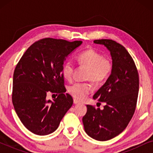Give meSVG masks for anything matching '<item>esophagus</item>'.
Masks as SVG:
<instances>
[{"label": "esophagus", "mask_w": 153, "mask_h": 153, "mask_svg": "<svg viewBox=\"0 0 153 153\" xmlns=\"http://www.w3.org/2000/svg\"><path fill=\"white\" fill-rule=\"evenodd\" d=\"M74 104H80V102L78 101V100L76 99H74Z\"/></svg>", "instance_id": "esophagus-1"}]
</instances>
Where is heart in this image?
<instances>
[{
    "label": "heart",
    "mask_w": 153,
    "mask_h": 153,
    "mask_svg": "<svg viewBox=\"0 0 153 153\" xmlns=\"http://www.w3.org/2000/svg\"><path fill=\"white\" fill-rule=\"evenodd\" d=\"M80 66L88 68L85 79L91 81L96 84L102 82L108 78L112 71L113 64L108 58H104L102 53L93 49H89L81 52L77 56ZM75 65L72 60L65 62L62 68L64 78L68 81L72 79ZM92 85L89 83L76 82L68 88V92L76 100H82L92 91Z\"/></svg>",
    "instance_id": "b5f03b06"
}]
</instances>
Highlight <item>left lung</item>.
I'll return each instance as SVG.
<instances>
[{
    "label": "left lung",
    "mask_w": 153,
    "mask_h": 153,
    "mask_svg": "<svg viewBox=\"0 0 153 153\" xmlns=\"http://www.w3.org/2000/svg\"><path fill=\"white\" fill-rule=\"evenodd\" d=\"M94 43L107 48L113 68L105 83L93 95L94 100L104 104V108L87 105L82 121L88 135L104 141L120 134L131 120L137 106L139 78L134 60L123 45L106 39H96Z\"/></svg>",
    "instance_id": "obj_1"
}]
</instances>
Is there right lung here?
<instances>
[{
  "mask_svg": "<svg viewBox=\"0 0 153 153\" xmlns=\"http://www.w3.org/2000/svg\"><path fill=\"white\" fill-rule=\"evenodd\" d=\"M82 42L44 38L33 43L21 58L13 75L12 104L23 125L33 134L47 135L56 130L73 104L65 93L62 68L66 57ZM48 92L56 93L53 101Z\"/></svg>",
  "mask_w": 153,
  "mask_h": 153,
  "instance_id": "right-lung-1",
  "label": "right lung"
}]
</instances>
